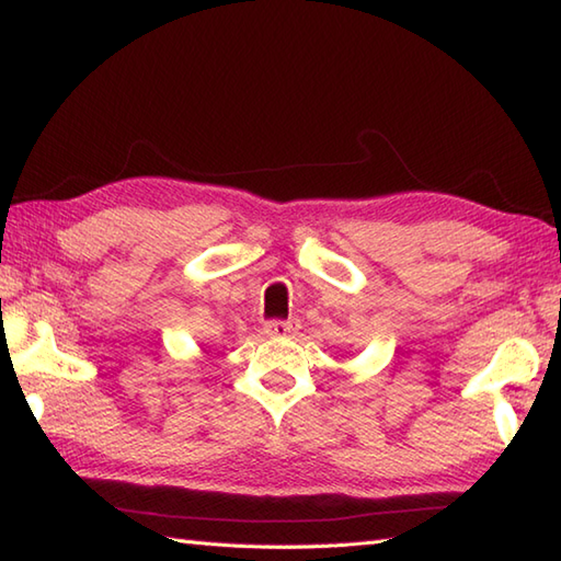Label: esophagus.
I'll use <instances>...</instances> for the list:
<instances>
[{
    "instance_id": "esophagus-1",
    "label": "esophagus",
    "mask_w": 561,
    "mask_h": 561,
    "mask_svg": "<svg viewBox=\"0 0 561 561\" xmlns=\"http://www.w3.org/2000/svg\"><path fill=\"white\" fill-rule=\"evenodd\" d=\"M299 328L296 325V320H267L265 323V332L270 337H287V335H291V332Z\"/></svg>"
}]
</instances>
